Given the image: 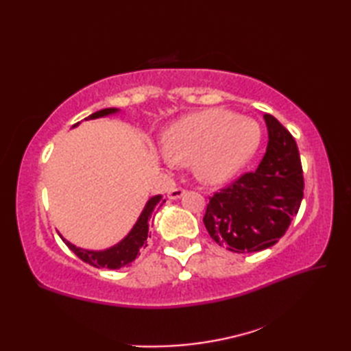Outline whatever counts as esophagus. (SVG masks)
<instances>
[{
  "label": "esophagus",
  "instance_id": "1",
  "mask_svg": "<svg viewBox=\"0 0 351 351\" xmlns=\"http://www.w3.org/2000/svg\"><path fill=\"white\" fill-rule=\"evenodd\" d=\"M185 195V190L184 189H180V187H176V189H171L170 191H169V199H171V200H176V199H181L182 196Z\"/></svg>",
  "mask_w": 351,
  "mask_h": 351
}]
</instances>
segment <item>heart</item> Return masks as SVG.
<instances>
[{"instance_id":"obj_1","label":"heart","mask_w":351,"mask_h":351,"mask_svg":"<svg viewBox=\"0 0 351 351\" xmlns=\"http://www.w3.org/2000/svg\"><path fill=\"white\" fill-rule=\"evenodd\" d=\"M261 128L247 116L223 108L185 114L162 132V154L169 164L189 166L200 181H229L255 155Z\"/></svg>"}]
</instances>
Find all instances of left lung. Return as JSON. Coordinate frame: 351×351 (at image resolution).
Returning a JSON list of instances; mask_svg holds the SVG:
<instances>
[{
  "label": "left lung",
  "instance_id": "8db88e82",
  "mask_svg": "<svg viewBox=\"0 0 351 351\" xmlns=\"http://www.w3.org/2000/svg\"><path fill=\"white\" fill-rule=\"evenodd\" d=\"M264 121L268 145L258 169L210 197L204 217L213 240L235 253L259 252L278 243L303 199L295 140L271 114H264Z\"/></svg>",
  "mask_w": 351,
  "mask_h": 351
}]
</instances>
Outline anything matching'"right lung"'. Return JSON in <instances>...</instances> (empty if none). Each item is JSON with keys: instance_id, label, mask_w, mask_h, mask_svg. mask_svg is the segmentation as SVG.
<instances>
[{"instance_id": "right-lung-1", "label": "right lung", "mask_w": 351, "mask_h": 351, "mask_svg": "<svg viewBox=\"0 0 351 351\" xmlns=\"http://www.w3.org/2000/svg\"><path fill=\"white\" fill-rule=\"evenodd\" d=\"M119 111H121L119 108H104V110L96 111V113L86 117V121H93V119L107 117V116L119 113ZM78 125H80V122L73 125L72 128H75V126H78ZM164 202H166V200H162L161 195L149 197V200L143 208V211H141V214L138 215L136 225L132 226L128 235L123 237L121 241L114 245H111V247H108V249L88 250V249H83V247H77L75 244L69 243L62 235H60V238L81 261H84V263L90 264L96 268H110V270H117V268H122V267H126L128 264H131L132 261L140 255V250L146 247L147 237H151L149 235V223H151L154 213L158 210V208Z\"/></svg>"}]
</instances>
